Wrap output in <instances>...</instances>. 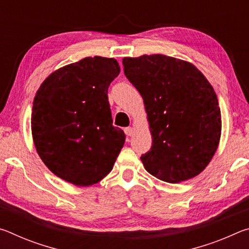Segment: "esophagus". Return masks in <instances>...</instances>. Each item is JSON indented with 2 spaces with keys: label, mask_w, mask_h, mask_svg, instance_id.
I'll use <instances>...</instances> for the list:
<instances>
[{
  "label": "esophagus",
  "mask_w": 249,
  "mask_h": 249,
  "mask_svg": "<svg viewBox=\"0 0 249 249\" xmlns=\"http://www.w3.org/2000/svg\"><path fill=\"white\" fill-rule=\"evenodd\" d=\"M133 130H134L133 127H126V128L124 129L126 136H132V135H133Z\"/></svg>",
  "instance_id": "obj_1"
}]
</instances>
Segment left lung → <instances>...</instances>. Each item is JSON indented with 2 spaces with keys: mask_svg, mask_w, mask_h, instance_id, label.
Masks as SVG:
<instances>
[{
  "mask_svg": "<svg viewBox=\"0 0 249 249\" xmlns=\"http://www.w3.org/2000/svg\"><path fill=\"white\" fill-rule=\"evenodd\" d=\"M124 73L144 99L153 145L145 169L170 183L203 171L217 149L221 109L213 88L195 66L165 54L123 59Z\"/></svg>",
  "mask_w": 249,
  "mask_h": 249,
  "instance_id": "obj_1",
  "label": "left lung"
}]
</instances>
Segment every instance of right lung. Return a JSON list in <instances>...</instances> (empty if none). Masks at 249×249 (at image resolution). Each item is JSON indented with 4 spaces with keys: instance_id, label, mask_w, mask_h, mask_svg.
<instances>
[{
    "instance_id": "1",
    "label": "right lung",
    "mask_w": 249,
    "mask_h": 249,
    "mask_svg": "<svg viewBox=\"0 0 249 249\" xmlns=\"http://www.w3.org/2000/svg\"><path fill=\"white\" fill-rule=\"evenodd\" d=\"M120 71L115 59L88 57L41 83L33 103V140L59 178L86 187L113 169L126 136L113 126L107 89Z\"/></svg>"
}]
</instances>
